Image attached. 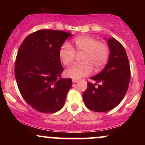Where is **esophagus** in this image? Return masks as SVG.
Returning <instances> with one entry per match:
<instances>
[{
    "instance_id": "34e87169",
    "label": "esophagus",
    "mask_w": 145,
    "mask_h": 145,
    "mask_svg": "<svg viewBox=\"0 0 145 145\" xmlns=\"http://www.w3.org/2000/svg\"><path fill=\"white\" fill-rule=\"evenodd\" d=\"M78 80L77 79H73L72 80V82H73V83H76V82H78Z\"/></svg>"
}]
</instances>
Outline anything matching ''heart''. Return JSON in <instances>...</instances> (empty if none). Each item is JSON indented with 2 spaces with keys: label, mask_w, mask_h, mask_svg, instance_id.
I'll return each mask as SVG.
<instances>
[{
  "label": "heart",
  "mask_w": 145,
  "mask_h": 145,
  "mask_svg": "<svg viewBox=\"0 0 145 145\" xmlns=\"http://www.w3.org/2000/svg\"><path fill=\"white\" fill-rule=\"evenodd\" d=\"M74 46L64 42L60 46L59 56L65 65L74 61L76 54H82L79 64L74 65L65 71L67 77L79 79L87 76L94 69L98 72L104 68L109 58L108 45L103 41H97L91 36H80L74 39Z\"/></svg>",
  "instance_id": "obj_1"
}]
</instances>
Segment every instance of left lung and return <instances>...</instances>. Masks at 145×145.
Instances as JSON below:
<instances>
[{
  "instance_id": "8db88e82",
  "label": "left lung",
  "mask_w": 145,
  "mask_h": 145,
  "mask_svg": "<svg viewBox=\"0 0 145 145\" xmlns=\"http://www.w3.org/2000/svg\"><path fill=\"white\" fill-rule=\"evenodd\" d=\"M108 44L110 50L108 62L99 74L91 78L95 83L88 82L82 95L86 107L98 112H107L119 104L127 93L131 77L123 46L113 37Z\"/></svg>"
}]
</instances>
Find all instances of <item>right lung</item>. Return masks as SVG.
Wrapping results in <instances>:
<instances>
[{"instance_id":"right-lung-1","label":"right lung","mask_w":145,"mask_h":145,"mask_svg":"<svg viewBox=\"0 0 145 145\" xmlns=\"http://www.w3.org/2000/svg\"><path fill=\"white\" fill-rule=\"evenodd\" d=\"M70 35L63 31L39 30L26 37L18 50L14 69L18 89L39 112L54 113L64 106L72 80L61 78L59 50Z\"/></svg>"}]
</instances>
